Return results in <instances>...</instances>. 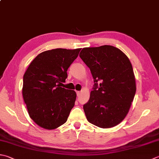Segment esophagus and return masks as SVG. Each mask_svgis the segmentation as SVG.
I'll use <instances>...</instances> for the list:
<instances>
[{
    "mask_svg": "<svg viewBox=\"0 0 159 159\" xmlns=\"http://www.w3.org/2000/svg\"><path fill=\"white\" fill-rule=\"evenodd\" d=\"M80 92H79V91H76V94H77V96H79V95H80Z\"/></svg>",
    "mask_w": 159,
    "mask_h": 159,
    "instance_id": "34e87169",
    "label": "esophagus"
}]
</instances>
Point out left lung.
<instances>
[{"label": "left lung", "mask_w": 159, "mask_h": 159, "mask_svg": "<svg viewBox=\"0 0 159 159\" xmlns=\"http://www.w3.org/2000/svg\"><path fill=\"white\" fill-rule=\"evenodd\" d=\"M79 57L94 83L89 100L83 105L87 119L101 128L117 125L128 113L136 89L129 58L111 45L83 48Z\"/></svg>", "instance_id": "obj_1"}]
</instances>
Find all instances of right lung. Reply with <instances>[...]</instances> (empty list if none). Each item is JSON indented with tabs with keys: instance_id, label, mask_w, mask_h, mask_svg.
<instances>
[{
	"instance_id": "obj_1",
	"label": "right lung",
	"mask_w": 159,
	"mask_h": 159,
	"mask_svg": "<svg viewBox=\"0 0 159 159\" xmlns=\"http://www.w3.org/2000/svg\"><path fill=\"white\" fill-rule=\"evenodd\" d=\"M81 49L57 48L39 54L23 76V96L28 113L37 125L53 129L66 122L76 94L62 88L67 71Z\"/></svg>"
}]
</instances>
